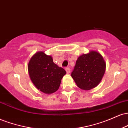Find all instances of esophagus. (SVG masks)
I'll return each instance as SVG.
<instances>
[{
  "label": "esophagus",
  "instance_id": "esophagus-1",
  "mask_svg": "<svg viewBox=\"0 0 128 128\" xmlns=\"http://www.w3.org/2000/svg\"><path fill=\"white\" fill-rule=\"evenodd\" d=\"M66 72H67V74H69V73H70V69L67 67V68H66Z\"/></svg>",
  "mask_w": 128,
  "mask_h": 128
}]
</instances>
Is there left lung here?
I'll return each mask as SVG.
<instances>
[{"label":"left lung","mask_w":128,"mask_h":128,"mask_svg":"<svg viewBox=\"0 0 128 128\" xmlns=\"http://www.w3.org/2000/svg\"><path fill=\"white\" fill-rule=\"evenodd\" d=\"M106 70V62L99 52L90 50L79 56L71 75L79 88L90 90L102 80Z\"/></svg>","instance_id":"obj_1"}]
</instances>
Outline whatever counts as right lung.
I'll return each mask as SVG.
<instances>
[{"instance_id":"obj_1","label":"right lung","mask_w":128,"mask_h":128,"mask_svg":"<svg viewBox=\"0 0 128 128\" xmlns=\"http://www.w3.org/2000/svg\"><path fill=\"white\" fill-rule=\"evenodd\" d=\"M29 75L36 87L43 93L50 94L56 92L61 79L66 74L62 67L53 62L52 56L42 51L36 52L29 60Z\"/></svg>"}]
</instances>
